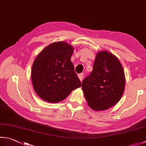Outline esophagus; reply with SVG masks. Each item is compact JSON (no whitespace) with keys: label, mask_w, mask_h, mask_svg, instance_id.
I'll return each instance as SVG.
<instances>
[{"label":"esophagus","mask_w":146,"mask_h":146,"mask_svg":"<svg viewBox=\"0 0 146 146\" xmlns=\"http://www.w3.org/2000/svg\"><path fill=\"white\" fill-rule=\"evenodd\" d=\"M78 78L80 79V80L81 82L83 80V78H84V73H80L78 75Z\"/></svg>","instance_id":"esophagus-1"}]
</instances>
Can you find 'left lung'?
Instances as JSON below:
<instances>
[{
	"mask_svg": "<svg viewBox=\"0 0 146 146\" xmlns=\"http://www.w3.org/2000/svg\"><path fill=\"white\" fill-rule=\"evenodd\" d=\"M125 87L123 68L116 57L102 50L97 54L93 70L82 82V90L90 108L103 111L120 100Z\"/></svg>",
	"mask_w": 146,
	"mask_h": 146,
	"instance_id": "obj_1",
	"label": "left lung"
}]
</instances>
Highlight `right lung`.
<instances>
[{
  "mask_svg": "<svg viewBox=\"0 0 146 146\" xmlns=\"http://www.w3.org/2000/svg\"><path fill=\"white\" fill-rule=\"evenodd\" d=\"M73 50L68 43L57 42L36 56L31 68V82L37 95L44 101H62L72 90L82 86L71 61Z\"/></svg>",
  "mask_w": 146,
  "mask_h": 146,
  "instance_id": "right-lung-1",
  "label": "right lung"
}]
</instances>
